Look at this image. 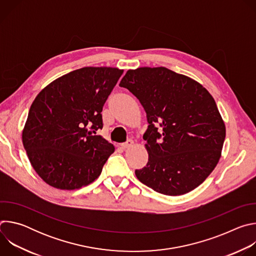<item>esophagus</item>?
Segmentation results:
<instances>
[{
  "instance_id": "34e87169",
  "label": "esophagus",
  "mask_w": 256,
  "mask_h": 256,
  "mask_svg": "<svg viewBox=\"0 0 256 256\" xmlns=\"http://www.w3.org/2000/svg\"><path fill=\"white\" fill-rule=\"evenodd\" d=\"M132 144H134V140H128L126 142H124V144H122V148L124 150H126V149H128L130 147H132Z\"/></svg>"
}]
</instances>
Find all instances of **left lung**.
Here are the masks:
<instances>
[{"mask_svg":"<svg viewBox=\"0 0 256 256\" xmlns=\"http://www.w3.org/2000/svg\"><path fill=\"white\" fill-rule=\"evenodd\" d=\"M120 86L138 99L149 122L144 134L149 160L134 171L138 179L166 196L184 194L202 184L220 160L226 136L208 90L164 66L128 70Z\"/></svg>","mask_w":256,"mask_h":256,"instance_id":"obj_1","label":"left lung"}]
</instances>
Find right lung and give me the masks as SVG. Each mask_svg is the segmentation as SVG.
<instances>
[{"label":"right lung","instance_id":"add662e5","mask_svg":"<svg viewBox=\"0 0 256 256\" xmlns=\"http://www.w3.org/2000/svg\"><path fill=\"white\" fill-rule=\"evenodd\" d=\"M122 72L85 66L56 79L34 99L22 140L32 167L50 186L78 190L101 174L114 147L96 132Z\"/></svg>","mask_w":256,"mask_h":256}]
</instances>
